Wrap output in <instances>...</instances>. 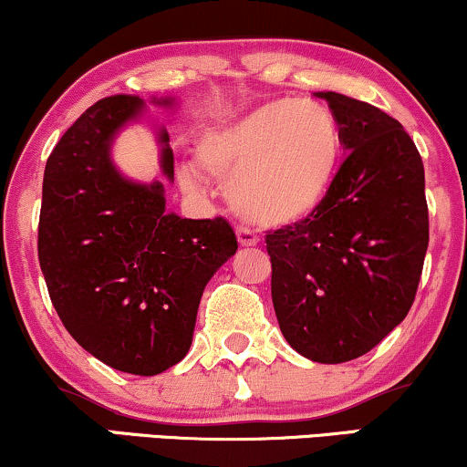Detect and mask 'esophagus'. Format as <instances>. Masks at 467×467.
<instances>
[{
  "label": "esophagus",
  "mask_w": 467,
  "mask_h": 467,
  "mask_svg": "<svg viewBox=\"0 0 467 467\" xmlns=\"http://www.w3.org/2000/svg\"><path fill=\"white\" fill-rule=\"evenodd\" d=\"M237 241H239V245H244V248H250V245L258 244L256 234L248 228H237Z\"/></svg>",
  "instance_id": "esophagus-1"
}]
</instances>
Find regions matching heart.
Here are the masks:
<instances>
[{
	"instance_id": "obj_1",
	"label": "heart",
	"mask_w": 467,
	"mask_h": 467,
	"mask_svg": "<svg viewBox=\"0 0 467 467\" xmlns=\"http://www.w3.org/2000/svg\"><path fill=\"white\" fill-rule=\"evenodd\" d=\"M341 161V130L319 102L278 99L209 128L195 143L206 176L228 182L226 198L245 222L294 226L322 209ZM184 187L193 176L182 173Z\"/></svg>"
}]
</instances>
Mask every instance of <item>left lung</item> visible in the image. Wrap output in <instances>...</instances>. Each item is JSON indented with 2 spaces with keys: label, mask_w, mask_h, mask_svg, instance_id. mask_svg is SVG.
Wrapping results in <instances>:
<instances>
[{
  "label": "left lung",
  "mask_w": 467,
  "mask_h": 467,
  "mask_svg": "<svg viewBox=\"0 0 467 467\" xmlns=\"http://www.w3.org/2000/svg\"><path fill=\"white\" fill-rule=\"evenodd\" d=\"M316 98L333 110L348 159L316 215L267 234L272 302L297 355L344 363L413 305L429 248L424 165L387 112L335 91Z\"/></svg>",
  "instance_id": "obj_1"
}]
</instances>
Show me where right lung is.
Listing matches in <instances>:
<instances>
[{
  "mask_svg": "<svg viewBox=\"0 0 467 467\" xmlns=\"http://www.w3.org/2000/svg\"><path fill=\"white\" fill-rule=\"evenodd\" d=\"M180 99L115 95L87 109L49 154L38 219V261L65 328L95 358L154 376L187 357L206 283L237 252L226 219L167 211L173 151L151 121L162 180L128 178L112 145L150 109Z\"/></svg>",
  "mask_w": 467,
  "mask_h": 467,
  "instance_id": "right-lung-1",
  "label": "right lung"
}]
</instances>
